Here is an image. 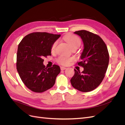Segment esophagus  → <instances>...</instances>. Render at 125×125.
I'll use <instances>...</instances> for the list:
<instances>
[{
	"mask_svg": "<svg viewBox=\"0 0 125 125\" xmlns=\"http://www.w3.org/2000/svg\"><path fill=\"white\" fill-rule=\"evenodd\" d=\"M66 69V68L65 67H63V66L60 67V69H61L62 70H65Z\"/></svg>",
	"mask_w": 125,
	"mask_h": 125,
	"instance_id": "obj_1",
	"label": "esophagus"
}]
</instances>
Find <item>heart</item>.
<instances>
[{"instance_id":"1","label":"heart","mask_w":125,"mask_h":125,"mask_svg":"<svg viewBox=\"0 0 125 125\" xmlns=\"http://www.w3.org/2000/svg\"><path fill=\"white\" fill-rule=\"evenodd\" d=\"M64 40L66 42L67 44L69 45L71 48L75 47H79L80 46L81 43L80 39H79L77 36H75L74 35L68 34L66 35L64 37ZM57 45V42H54L53 44L52 45L51 47V51L52 52L55 51ZM72 60H73L72 58H67L66 57L61 56L58 58L57 62L61 64V65H68V64L72 61Z\"/></svg>"}]
</instances>
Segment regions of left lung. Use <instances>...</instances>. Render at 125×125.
<instances>
[{"label":"left lung","instance_id":"left-lung-1","mask_svg":"<svg viewBox=\"0 0 125 125\" xmlns=\"http://www.w3.org/2000/svg\"><path fill=\"white\" fill-rule=\"evenodd\" d=\"M81 37L84 48L78 65L82 72L74 70L70 82L74 88L83 92H90L99 86L105 77L109 63V54L103 40L92 32L80 30L74 32Z\"/></svg>","mask_w":125,"mask_h":125}]
</instances>
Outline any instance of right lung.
I'll return each mask as SVG.
<instances>
[{
  "instance_id": "add662e5",
  "label": "right lung",
  "mask_w": 125,
  "mask_h": 125,
  "mask_svg": "<svg viewBox=\"0 0 125 125\" xmlns=\"http://www.w3.org/2000/svg\"><path fill=\"white\" fill-rule=\"evenodd\" d=\"M60 35L34 32L25 36L18 45L17 69L22 82L32 91L42 93L52 88L60 73L59 66L45 67L44 57L51 55V47Z\"/></svg>"
}]
</instances>
